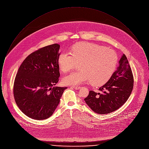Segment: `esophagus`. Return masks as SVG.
I'll use <instances>...</instances> for the list:
<instances>
[{"instance_id": "obj_1", "label": "esophagus", "mask_w": 149, "mask_h": 149, "mask_svg": "<svg viewBox=\"0 0 149 149\" xmlns=\"http://www.w3.org/2000/svg\"><path fill=\"white\" fill-rule=\"evenodd\" d=\"M71 88L75 89H79L80 88V86H72Z\"/></svg>"}]
</instances>
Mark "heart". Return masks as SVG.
Instances as JSON below:
<instances>
[{
    "label": "heart",
    "instance_id": "heart-1",
    "mask_svg": "<svg viewBox=\"0 0 149 149\" xmlns=\"http://www.w3.org/2000/svg\"><path fill=\"white\" fill-rule=\"evenodd\" d=\"M80 70L65 77V85H78L91 81L95 86L104 85L112 77L118 64V56L112 49L92 43H77L70 48V53L63 52L57 57V64L63 72L71 70L79 63Z\"/></svg>",
    "mask_w": 149,
    "mask_h": 149
}]
</instances>
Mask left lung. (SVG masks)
<instances>
[{"mask_svg":"<svg viewBox=\"0 0 149 149\" xmlns=\"http://www.w3.org/2000/svg\"><path fill=\"white\" fill-rule=\"evenodd\" d=\"M119 66L112 77L99 89L100 93L89 91L84 100L97 113H111L127 100L134 87V76L125 54L119 61Z\"/></svg>","mask_w":149,"mask_h":149,"instance_id":"left-lung-1","label":"left lung"}]
</instances>
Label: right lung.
Here are the masks:
<instances>
[{"mask_svg":"<svg viewBox=\"0 0 149 149\" xmlns=\"http://www.w3.org/2000/svg\"><path fill=\"white\" fill-rule=\"evenodd\" d=\"M60 45L54 43L31 53L19 66L14 79L13 95L20 110L36 120L49 118L67 87L54 86L60 77L57 57Z\"/></svg>","mask_w":149,"mask_h":149,"instance_id":"add662e5","label":"right lung"}]
</instances>
